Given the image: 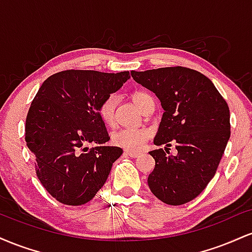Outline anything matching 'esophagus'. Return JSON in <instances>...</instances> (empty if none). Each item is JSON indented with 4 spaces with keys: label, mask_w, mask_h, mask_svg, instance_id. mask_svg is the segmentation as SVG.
Returning a JSON list of instances; mask_svg holds the SVG:
<instances>
[{
    "label": "esophagus",
    "mask_w": 252,
    "mask_h": 252,
    "mask_svg": "<svg viewBox=\"0 0 252 252\" xmlns=\"http://www.w3.org/2000/svg\"><path fill=\"white\" fill-rule=\"evenodd\" d=\"M124 154L130 156V158H137V156L140 155V153H138V152H132V150H126V152H124Z\"/></svg>",
    "instance_id": "1"
}]
</instances>
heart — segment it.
<instances>
[{
	"instance_id": "1",
	"label": "heart",
	"mask_w": 252,
	"mask_h": 252,
	"mask_svg": "<svg viewBox=\"0 0 252 252\" xmlns=\"http://www.w3.org/2000/svg\"><path fill=\"white\" fill-rule=\"evenodd\" d=\"M132 102L141 111H144L150 102H154L153 97L147 92H135L132 94ZM118 103V98L116 94H109L100 102L98 106V114L102 121L108 126H112L115 123V112ZM152 136V131L147 128L129 129L121 128L115 130L111 134V142L115 146L121 147L126 150H140L146 144L147 141Z\"/></svg>"
}]
</instances>
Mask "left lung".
Masks as SVG:
<instances>
[{
	"label": "left lung",
	"mask_w": 252,
	"mask_h": 252,
	"mask_svg": "<svg viewBox=\"0 0 252 252\" xmlns=\"http://www.w3.org/2000/svg\"><path fill=\"white\" fill-rule=\"evenodd\" d=\"M136 83L153 91L164 110L154 144H174L149 152L155 168L148 186L164 204H186L196 198L216 174L230 138V110L213 83L195 70L174 66L131 71Z\"/></svg>",
	"instance_id": "8db88e82"
}]
</instances>
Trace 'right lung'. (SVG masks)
Wrapping results in <instances>:
<instances>
[{
  "label": "right lung",
  "mask_w": 252,
  "mask_h": 252,
  "mask_svg": "<svg viewBox=\"0 0 252 252\" xmlns=\"http://www.w3.org/2000/svg\"><path fill=\"white\" fill-rule=\"evenodd\" d=\"M130 78L129 72L67 70L48 77L26 118V143L35 158L36 176L56 200L78 206L103 187L122 155L110 140L98 106ZM90 143L97 147L89 149Z\"/></svg>",
  "instance_id": "right-lung-1"
}]
</instances>
